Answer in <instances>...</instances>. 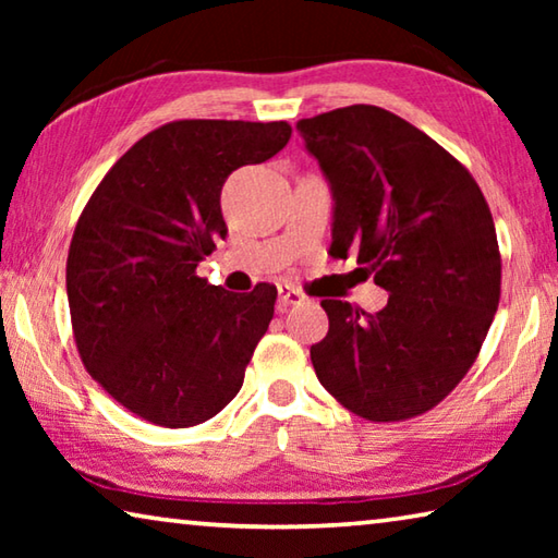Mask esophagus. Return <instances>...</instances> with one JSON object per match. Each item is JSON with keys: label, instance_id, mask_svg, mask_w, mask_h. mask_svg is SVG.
Here are the masks:
<instances>
[{"label": "esophagus", "instance_id": "esophagus-1", "mask_svg": "<svg viewBox=\"0 0 558 558\" xmlns=\"http://www.w3.org/2000/svg\"><path fill=\"white\" fill-rule=\"evenodd\" d=\"M305 302V292L295 286H280L278 288V310H288L290 305H300Z\"/></svg>", "mask_w": 558, "mask_h": 558}]
</instances>
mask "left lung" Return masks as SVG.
Here are the masks:
<instances>
[{"label":"left lung","instance_id":"left-lung-1","mask_svg":"<svg viewBox=\"0 0 558 558\" xmlns=\"http://www.w3.org/2000/svg\"><path fill=\"white\" fill-rule=\"evenodd\" d=\"M335 196L332 253L374 272L379 313L323 300L329 329L310 347L319 384L374 423L409 421L446 399L483 349L502 258L472 174L411 122L376 106L298 120Z\"/></svg>","mask_w":558,"mask_h":558}]
</instances>
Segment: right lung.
I'll use <instances>...</instances> for the list:
<instances>
[{"mask_svg": "<svg viewBox=\"0 0 558 558\" xmlns=\"http://www.w3.org/2000/svg\"><path fill=\"white\" fill-rule=\"evenodd\" d=\"M286 120H174L116 165L75 223L65 290L81 362L122 409L162 428L214 418L241 391L278 290L229 292L196 266L229 229L233 169L288 145Z\"/></svg>", "mask_w": 558, "mask_h": 558, "instance_id": "right-lung-1", "label": "right lung"}]
</instances>
